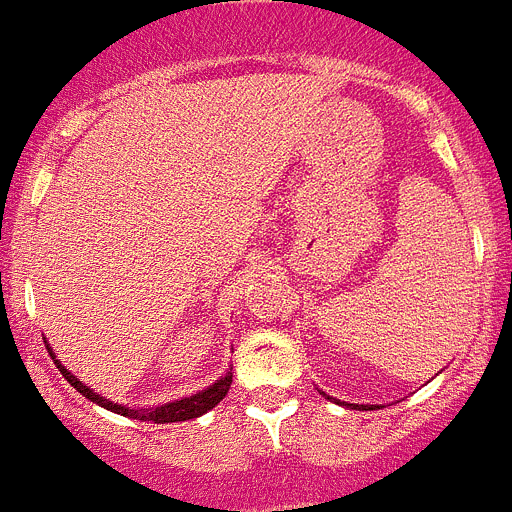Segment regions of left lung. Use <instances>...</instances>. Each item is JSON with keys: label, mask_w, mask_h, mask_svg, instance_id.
I'll use <instances>...</instances> for the list:
<instances>
[{"label": "left lung", "mask_w": 512, "mask_h": 512, "mask_svg": "<svg viewBox=\"0 0 512 512\" xmlns=\"http://www.w3.org/2000/svg\"><path fill=\"white\" fill-rule=\"evenodd\" d=\"M322 396H327V393H322ZM330 398V401H335V403H340V406H348V409H378V406H358V403H345V401H337V398H332V396H327Z\"/></svg>", "instance_id": "obj_1"}]
</instances>
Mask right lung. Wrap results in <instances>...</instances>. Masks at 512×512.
Returning <instances> with one entry per match:
<instances>
[{
	"label": "right lung",
	"mask_w": 512,
	"mask_h": 512,
	"mask_svg": "<svg viewBox=\"0 0 512 512\" xmlns=\"http://www.w3.org/2000/svg\"><path fill=\"white\" fill-rule=\"evenodd\" d=\"M45 342H48V340H45ZM48 353L53 355V360H55L53 348H48ZM55 365H58L60 373L65 375V381H68L70 386L75 388V391L81 393V396H86L88 401L98 403V406L114 411V414L129 416V419H139V421H154V424H172V421L198 419V416L208 414L213 406H218V403L223 401L225 393H228V388H231V383H233V373L228 370L225 375H220V381H215L213 386H208L205 391L192 393V396L180 398V401L162 403V406H154V409H131V406H121V403L109 401L106 396H101V393H96L93 388H88L86 383L78 381V378H75V375L70 373V370L65 368L63 363H60V360H55Z\"/></svg>",
	"instance_id": "obj_1"
}]
</instances>
